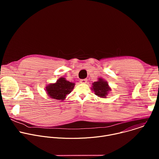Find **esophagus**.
I'll list each match as a JSON object with an SVG mask.
<instances>
[{
    "label": "esophagus",
    "instance_id": "1",
    "mask_svg": "<svg viewBox=\"0 0 159 159\" xmlns=\"http://www.w3.org/2000/svg\"><path fill=\"white\" fill-rule=\"evenodd\" d=\"M87 79H81L80 80V82L82 83V84H85L87 82Z\"/></svg>",
    "mask_w": 159,
    "mask_h": 159
}]
</instances>
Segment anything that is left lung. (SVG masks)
Masks as SVG:
<instances>
[{
	"mask_svg": "<svg viewBox=\"0 0 159 159\" xmlns=\"http://www.w3.org/2000/svg\"><path fill=\"white\" fill-rule=\"evenodd\" d=\"M92 90L94 91V94L102 98H106L111 89L109 87L107 82L102 78H99L97 82L93 83Z\"/></svg>",
	"mask_w": 159,
	"mask_h": 159,
	"instance_id": "8db88e82",
	"label": "left lung"
}]
</instances>
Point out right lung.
<instances>
[{
    "label": "right lung",
    "instance_id": "add662e5",
    "mask_svg": "<svg viewBox=\"0 0 159 159\" xmlns=\"http://www.w3.org/2000/svg\"><path fill=\"white\" fill-rule=\"evenodd\" d=\"M74 86V83L66 80L65 78L60 77L55 83L48 84L46 87V91L50 98L63 101L66 95L72 92Z\"/></svg>",
    "mask_w": 159,
    "mask_h": 159
}]
</instances>
